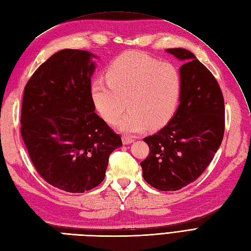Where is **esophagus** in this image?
Segmentation results:
<instances>
[{
  "mask_svg": "<svg viewBox=\"0 0 251 251\" xmlns=\"http://www.w3.org/2000/svg\"><path fill=\"white\" fill-rule=\"evenodd\" d=\"M135 140L134 139H132V138H129V137H126V136H124L123 137V143L124 144H131V143H133Z\"/></svg>",
  "mask_w": 251,
  "mask_h": 251,
  "instance_id": "esophagus-1",
  "label": "esophagus"
}]
</instances>
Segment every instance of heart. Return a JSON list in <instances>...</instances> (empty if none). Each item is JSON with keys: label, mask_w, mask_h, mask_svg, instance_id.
Masks as SVG:
<instances>
[{"label": "heart", "mask_w": 251, "mask_h": 251, "mask_svg": "<svg viewBox=\"0 0 251 251\" xmlns=\"http://www.w3.org/2000/svg\"><path fill=\"white\" fill-rule=\"evenodd\" d=\"M106 79L91 85V99L100 117L115 124L126 134L144 132L149 126L167 125L177 109L181 93V75L176 65L160 62L141 51L128 50L112 61Z\"/></svg>", "instance_id": "b5f03b06"}]
</instances>
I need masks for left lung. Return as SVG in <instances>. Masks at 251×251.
Listing matches in <instances>:
<instances>
[{
	"mask_svg": "<svg viewBox=\"0 0 251 251\" xmlns=\"http://www.w3.org/2000/svg\"><path fill=\"white\" fill-rule=\"evenodd\" d=\"M184 64L179 67L181 93L170 122L145 137L150 154L143 178L161 191H176L191 184L209 166L224 134V100L212 73L191 51L167 49Z\"/></svg>",
	"mask_w": 251,
	"mask_h": 251,
	"instance_id": "8db88e82",
	"label": "left lung"
}]
</instances>
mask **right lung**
<instances>
[{
	"label": "right lung",
	"instance_id": "right-lung-1",
	"mask_svg": "<svg viewBox=\"0 0 251 251\" xmlns=\"http://www.w3.org/2000/svg\"><path fill=\"white\" fill-rule=\"evenodd\" d=\"M87 50H62L33 74L24 90L21 133L30 159L49 184L83 193L105 178L109 155L123 145L96 112Z\"/></svg>",
	"mask_w": 251,
	"mask_h": 251
}]
</instances>
